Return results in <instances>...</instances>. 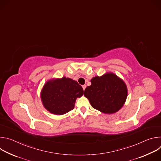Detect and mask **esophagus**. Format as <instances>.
<instances>
[{
    "label": "esophagus",
    "mask_w": 161,
    "mask_h": 161,
    "mask_svg": "<svg viewBox=\"0 0 161 161\" xmlns=\"http://www.w3.org/2000/svg\"><path fill=\"white\" fill-rule=\"evenodd\" d=\"M82 87H83V90H85V88H86V85H83L82 86Z\"/></svg>",
    "instance_id": "obj_1"
}]
</instances>
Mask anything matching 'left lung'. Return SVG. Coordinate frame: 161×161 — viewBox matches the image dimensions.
<instances>
[{
  "mask_svg": "<svg viewBox=\"0 0 161 161\" xmlns=\"http://www.w3.org/2000/svg\"><path fill=\"white\" fill-rule=\"evenodd\" d=\"M84 96L94 109L106 114H113L124 105L127 97L125 83L113 73H106L101 76L93 77Z\"/></svg>",
  "mask_w": 161,
  "mask_h": 161,
  "instance_id": "8db88e82",
  "label": "left lung"
}]
</instances>
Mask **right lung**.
<instances>
[{"instance_id":"add662e5","label":"right lung","mask_w":161,"mask_h":161,"mask_svg":"<svg viewBox=\"0 0 161 161\" xmlns=\"http://www.w3.org/2000/svg\"><path fill=\"white\" fill-rule=\"evenodd\" d=\"M83 95V89L76 81L64 76L46 82L41 92V99L46 109L62 115L73 109L76 99Z\"/></svg>"}]
</instances>
